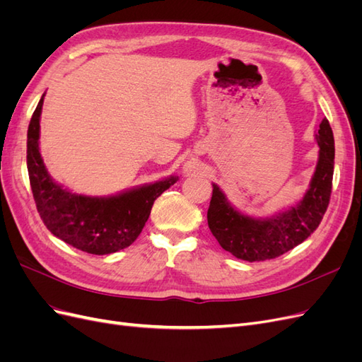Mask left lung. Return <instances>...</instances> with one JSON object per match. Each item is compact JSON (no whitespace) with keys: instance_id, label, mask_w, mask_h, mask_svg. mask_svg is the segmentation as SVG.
<instances>
[{"instance_id":"8db88e82","label":"left lung","mask_w":362,"mask_h":362,"mask_svg":"<svg viewBox=\"0 0 362 362\" xmlns=\"http://www.w3.org/2000/svg\"><path fill=\"white\" fill-rule=\"evenodd\" d=\"M319 161L302 201L269 218H254L226 201L223 192L213 184V196L206 218L210 231L225 250L235 258L249 262L281 257L300 245L320 225L332 192L334 175V134L332 128L323 119L319 133Z\"/></svg>"}]
</instances>
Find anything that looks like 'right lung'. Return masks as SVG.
<instances>
[{"label": "right lung", "mask_w": 362, "mask_h": 362, "mask_svg": "<svg viewBox=\"0 0 362 362\" xmlns=\"http://www.w3.org/2000/svg\"><path fill=\"white\" fill-rule=\"evenodd\" d=\"M43 96L27 133V168L39 216L51 234L93 255L113 254L134 243L158 196L178 181L170 177L108 198L76 194L54 182L39 152Z\"/></svg>", "instance_id": "1"}]
</instances>
